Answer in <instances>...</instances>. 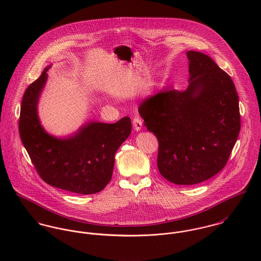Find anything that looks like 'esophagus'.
<instances>
[{
  "label": "esophagus",
  "mask_w": 261,
  "mask_h": 261,
  "mask_svg": "<svg viewBox=\"0 0 261 261\" xmlns=\"http://www.w3.org/2000/svg\"><path fill=\"white\" fill-rule=\"evenodd\" d=\"M133 125H134V128L139 132L142 129L143 127V119L140 117V116H136L133 120Z\"/></svg>",
  "instance_id": "1"
}]
</instances>
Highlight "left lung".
<instances>
[{"label": "left lung", "instance_id": "left-lung-1", "mask_svg": "<svg viewBox=\"0 0 261 261\" xmlns=\"http://www.w3.org/2000/svg\"><path fill=\"white\" fill-rule=\"evenodd\" d=\"M189 86L163 89L139 112L159 142L158 169L176 185H195L227 164L240 132L239 99L231 77L209 56L188 51Z\"/></svg>", "mask_w": 261, "mask_h": 261}]
</instances>
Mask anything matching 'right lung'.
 <instances>
[{
	"label": "right lung",
	"instance_id": "1",
	"mask_svg": "<svg viewBox=\"0 0 261 261\" xmlns=\"http://www.w3.org/2000/svg\"><path fill=\"white\" fill-rule=\"evenodd\" d=\"M49 68L23 95L19 118L21 141L44 182L77 194L98 193L112 179L114 154L132 133L130 118L124 116L115 123L90 121L64 139L47 134L40 123L37 105Z\"/></svg>",
	"mask_w": 261,
	"mask_h": 261
}]
</instances>
